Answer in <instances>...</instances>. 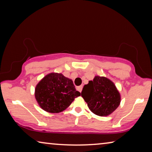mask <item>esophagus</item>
Here are the masks:
<instances>
[{
    "label": "esophagus",
    "instance_id": "obj_1",
    "mask_svg": "<svg viewBox=\"0 0 152 152\" xmlns=\"http://www.w3.org/2000/svg\"><path fill=\"white\" fill-rule=\"evenodd\" d=\"M82 86H77V88H76V89L78 90V91L80 92H82Z\"/></svg>",
    "mask_w": 152,
    "mask_h": 152
}]
</instances>
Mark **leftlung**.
Here are the masks:
<instances>
[{"label": "left lung", "mask_w": 152, "mask_h": 152, "mask_svg": "<svg viewBox=\"0 0 152 152\" xmlns=\"http://www.w3.org/2000/svg\"><path fill=\"white\" fill-rule=\"evenodd\" d=\"M81 96L89 109L99 116H108L116 110L121 95L114 83L106 77L96 76L84 86Z\"/></svg>", "instance_id": "left-lung-1"}]
</instances>
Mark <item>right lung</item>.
Listing matches in <instances>:
<instances>
[{"mask_svg":"<svg viewBox=\"0 0 152 152\" xmlns=\"http://www.w3.org/2000/svg\"><path fill=\"white\" fill-rule=\"evenodd\" d=\"M80 96L73 82L62 74L50 73L37 84L35 97L39 107L48 113H58L67 109Z\"/></svg>","mask_w":152,"mask_h":152,"instance_id":"add662e5","label":"right lung"}]
</instances>
